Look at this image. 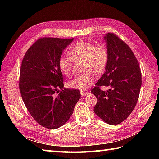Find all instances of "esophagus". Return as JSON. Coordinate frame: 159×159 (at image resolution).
Wrapping results in <instances>:
<instances>
[{
    "mask_svg": "<svg viewBox=\"0 0 159 159\" xmlns=\"http://www.w3.org/2000/svg\"><path fill=\"white\" fill-rule=\"evenodd\" d=\"M88 93H89V92H85V91H80V95H81V96H87Z\"/></svg>",
    "mask_w": 159,
    "mask_h": 159,
    "instance_id": "34e87169",
    "label": "esophagus"
}]
</instances>
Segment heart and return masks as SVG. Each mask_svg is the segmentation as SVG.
<instances>
[{
	"instance_id": "1",
	"label": "heart",
	"mask_w": 159,
	"mask_h": 159,
	"mask_svg": "<svg viewBox=\"0 0 159 159\" xmlns=\"http://www.w3.org/2000/svg\"><path fill=\"white\" fill-rule=\"evenodd\" d=\"M69 57L61 55L57 61V65L63 75L70 77L72 73L73 61L83 60L82 70L85 73L76 76L68 83L71 88L86 89L91 85L93 80V73L98 75L105 70L108 60L109 51L103 43H95L79 40L70 46L68 50Z\"/></svg>"
}]
</instances>
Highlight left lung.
<instances>
[{"label": "left lung", "mask_w": 159, "mask_h": 159, "mask_svg": "<svg viewBox=\"0 0 159 159\" xmlns=\"http://www.w3.org/2000/svg\"><path fill=\"white\" fill-rule=\"evenodd\" d=\"M104 38L109 60L105 72L92 89L97 98L93 111L106 123L116 125L135 107L142 79L138 61L126 43L113 33H108ZM101 86L109 89L103 91Z\"/></svg>", "instance_id": "1"}]
</instances>
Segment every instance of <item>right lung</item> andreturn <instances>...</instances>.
<instances>
[{"instance_id": "obj_1", "label": "right lung", "mask_w": 159, "mask_h": 159, "mask_svg": "<svg viewBox=\"0 0 159 159\" xmlns=\"http://www.w3.org/2000/svg\"><path fill=\"white\" fill-rule=\"evenodd\" d=\"M72 39L41 38L30 47L20 66L19 88L23 102L37 122L48 129L65 124L80 98L76 89L63 88L57 65Z\"/></svg>"}]
</instances>
